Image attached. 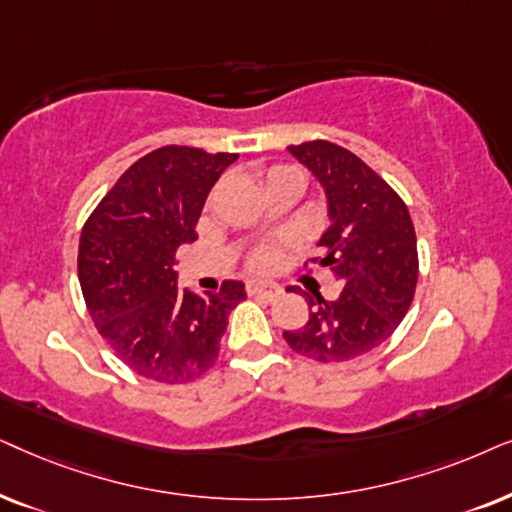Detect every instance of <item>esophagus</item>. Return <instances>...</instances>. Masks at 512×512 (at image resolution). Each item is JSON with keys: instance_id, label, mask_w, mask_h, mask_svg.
<instances>
[{"instance_id": "34e87169", "label": "esophagus", "mask_w": 512, "mask_h": 512, "mask_svg": "<svg viewBox=\"0 0 512 512\" xmlns=\"http://www.w3.org/2000/svg\"><path fill=\"white\" fill-rule=\"evenodd\" d=\"M248 292L250 295H255V297H262V299H278L283 295V288L281 285H276V283H250L248 285Z\"/></svg>"}]
</instances>
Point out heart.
<instances>
[{"label": "heart", "mask_w": 512, "mask_h": 512, "mask_svg": "<svg viewBox=\"0 0 512 512\" xmlns=\"http://www.w3.org/2000/svg\"><path fill=\"white\" fill-rule=\"evenodd\" d=\"M283 173H297V170L276 166L269 170L267 180L269 177H276ZM281 262H283V245H278V243H264L248 255V269L252 271V274H271V271H276L278 267H281Z\"/></svg>", "instance_id": "heart-1"}]
</instances>
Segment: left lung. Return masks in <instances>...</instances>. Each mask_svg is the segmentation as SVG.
Here are the masks:
<instances>
[{"mask_svg": "<svg viewBox=\"0 0 512 512\" xmlns=\"http://www.w3.org/2000/svg\"><path fill=\"white\" fill-rule=\"evenodd\" d=\"M288 152L325 189L330 227L318 241L325 255L311 262L330 269L344 290L332 302L304 292L309 320L283 337L299 356L344 363L384 344L405 318L419 278L417 234L405 201L349 149L311 140Z\"/></svg>", "mask_w": 512, "mask_h": 512, "instance_id": "left-lung-1", "label": "left lung"}]
</instances>
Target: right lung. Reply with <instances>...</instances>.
Masks as SVG:
<instances>
[{
	"instance_id": "add662e5",
	"label": "right lung",
	"mask_w": 512,
	"mask_h": 512,
	"mask_svg": "<svg viewBox=\"0 0 512 512\" xmlns=\"http://www.w3.org/2000/svg\"><path fill=\"white\" fill-rule=\"evenodd\" d=\"M238 154L166 145L133 163L88 217L79 238L86 309L121 363L159 384H187L220 356L241 281L217 292L177 288L180 245L196 241L208 192Z\"/></svg>"
}]
</instances>
